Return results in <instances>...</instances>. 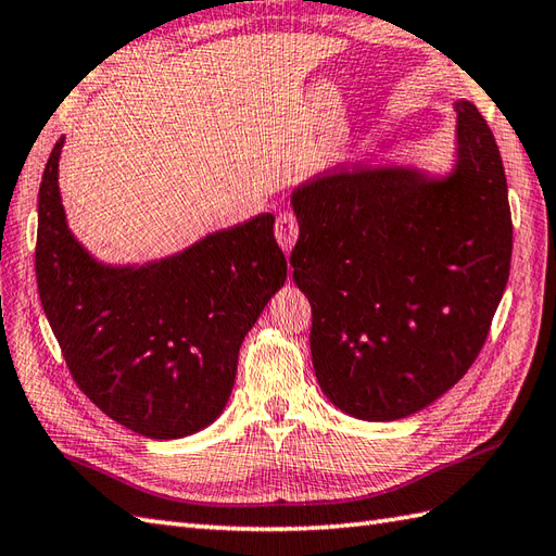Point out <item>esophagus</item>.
Instances as JSON below:
<instances>
[{
	"label": "esophagus",
	"instance_id": "esophagus-1",
	"mask_svg": "<svg viewBox=\"0 0 556 556\" xmlns=\"http://www.w3.org/2000/svg\"><path fill=\"white\" fill-rule=\"evenodd\" d=\"M274 233H276V240H278V245L282 248V252H290L294 248L296 238H300V222H296L294 214L282 212V214H278Z\"/></svg>",
	"mask_w": 556,
	"mask_h": 556
}]
</instances>
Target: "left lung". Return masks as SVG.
<instances>
[{
    "label": "left lung",
    "instance_id": "left-lung-1",
    "mask_svg": "<svg viewBox=\"0 0 556 556\" xmlns=\"http://www.w3.org/2000/svg\"><path fill=\"white\" fill-rule=\"evenodd\" d=\"M448 176L334 169L292 193L294 282L311 304L316 380L337 408L391 422L427 408L477 361L503 300L511 212L503 157L455 101Z\"/></svg>",
    "mask_w": 556,
    "mask_h": 556
}]
</instances>
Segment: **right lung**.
Listing matches in <instances>:
<instances>
[{"label":"right lung","mask_w":556,"mask_h":556,"mask_svg":"<svg viewBox=\"0 0 556 556\" xmlns=\"http://www.w3.org/2000/svg\"><path fill=\"white\" fill-rule=\"evenodd\" d=\"M63 139L37 202V290L73 380L148 439L212 425L233 391L238 351L288 278L274 214L210 233L167 260L108 266L79 245L59 193Z\"/></svg>","instance_id":"add662e5"}]
</instances>
